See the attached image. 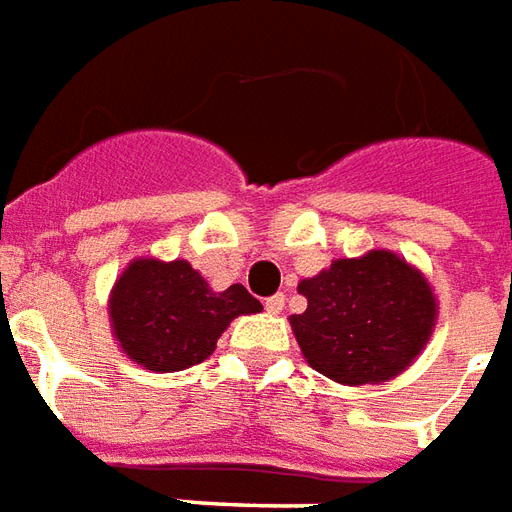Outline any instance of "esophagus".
<instances>
[{"label":"esophagus","mask_w":512,"mask_h":512,"mask_svg":"<svg viewBox=\"0 0 512 512\" xmlns=\"http://www.w3.org/2000/svg\"><path fill=\"white\" fill-rule=\"evenodd\" d=\"M283 305H286V297H283V294H272V297H267V302H264L267 313H281Z\"/></svg>","instance_id":"34e87169"}]
</instances>
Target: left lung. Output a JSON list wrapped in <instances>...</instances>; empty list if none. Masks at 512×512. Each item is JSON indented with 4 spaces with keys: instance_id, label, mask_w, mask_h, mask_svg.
Segmentation results:
<instances>
[{
    "instance_id": "left-lung-1",
    "label": "left lung",
    "mask_w": 512,
    "mask_h": 512,
    "mask_svg": "<svg viewBox=\"0 0 512 512\" xmlns=\"http://www.w3.org/2000/svg\"><path fill=\"white\" fill-rule=\"evenodd\" d=\"M297 292L289 316L313 371L338 384H379L406 371L434 333L436 297L425 275L393 251L335 259Z\"/></svg>"
}]
</instances>
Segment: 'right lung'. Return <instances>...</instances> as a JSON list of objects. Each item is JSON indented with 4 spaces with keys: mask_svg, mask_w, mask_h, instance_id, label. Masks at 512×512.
I'll list each match as a JSON object with an SVG mask.
<instances>
[{
    "mask_svg": "<svg viewBox=\"0 0 512 512\" xmlns=\"http://www.w3.org/2000/svg\"><path fill=\"white\" fill-rule=\"evenodd\" d=\"M259 311L261 302L242 283L212 292L185 259H133L108 297L119 349L155 374L207 360L229 322Z\"/></svg>",
    "mask_w": 512,
    "mask_h": 512,
    "instance_id": "1",
    "label": "right lung"
}]
</instances>
